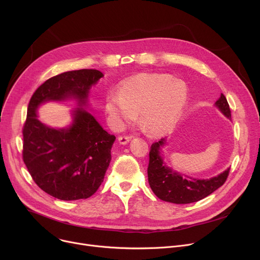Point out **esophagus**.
<instances>
[{"label":"esophagus","instance_id":"obj_1","mask_svg":"<svg viewBox=\"0 0 260 260\" xmlns=\"http://www.w3.org/2000/svg\"><path fill=\"white\" fill-rule=\"evenodd\" d=\"M132 138H133L132 136H120V137L118 138V141H119L120 144L125 145V144H127L132 140Z\"/></svg>","mask_w":260,"mask_h":260}]
</instances>
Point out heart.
Wrapping results in <instances>:
<instances>
[{
	"label": "heart",
	"instance_id": "obj_1",
	"mask_svg": "<svg viewBox=\"0 0 260 260\" xmlns=\"http://www.w3.org/2000/svg\"><path fill=\"white\" fill-rule=\"evenodd\" d=\"M187 97V87L180 79L165 74H140L106 95L104 111L116 129L124 127L138 113L139 122L148 133L161 135L178 122Z\"/></svg>",
	"mask_w": 260,
	"mask_h": 260
}]
</instances>
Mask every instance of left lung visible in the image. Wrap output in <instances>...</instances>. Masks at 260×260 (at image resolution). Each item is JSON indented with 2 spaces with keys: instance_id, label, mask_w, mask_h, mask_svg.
Segmentation results:
<instances>
[{
  "instance_id": "8db88e82",
  "label": "left lung",
  "mask_w": 260,
  "mask_h": 260,
  "mask_svg": "<svg viewBox=\"0 0 260 260\" xmlns=\"http://www.w3.org/2000/svg\"><path fill=\"white\" fill-rule=\"evenodd\" d=\"M214 105L231 120V109L224 94L221 93ZM166 145V138L152 144L147 168L149 186L159 199L176 204L196 202L211 195L225 182L230 168L209 179L192 178L175 171L167 165L162 156V148Z\"/></svg>"
}]
</instances>
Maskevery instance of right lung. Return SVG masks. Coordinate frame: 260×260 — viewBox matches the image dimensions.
<instances>
[{"mask_svg": "<svg viewBox=\"0 0 260 260\" xmlns=\"http://www.w3.org/2000/svg\"><path fill=\"white\" fill-rule=\"evenodd\" d=\"M104 75L97 70L54 76L32 94L23 127V160L38 186L60 200L86 199L103 182L116 140L91 115L90 88ZM73 101L70 125L51 128L38 120L37 109L47 102Z\"/></svg>", "mask_w": 260, "mask_h": 260, "instance_id": "add662e5", "label": "right lung"}]
</instances>
